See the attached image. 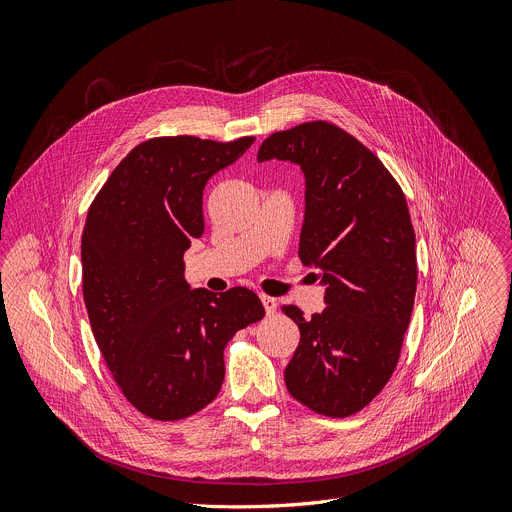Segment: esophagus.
I'll return each mask as SVG.
<instances>
[{
	"mask_svg": "<svg viewBox=\"0 0 512 512\" xmlns=\"http://www.w3.org/2000/svg\"><path fill=\"white\" fill-rule=\"evenodd\" d=\"M260 300H262V304H264V311H266V315H272V313L276 311V300H274L272 296L262 294V296H260Z\"/></svg>",
	"mask_w": 512,
	"mask_h": 512,
	"instance_id": "34e87169",
	"label": "esophagus"
}]
</instances>
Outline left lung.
<instances>
[{
	"instance_id": "obj_1",
	"label": "left lung",
	"mask_w": 512,
	"mask_h": 512,
	"mask_svg": "<svg viewBox=\"0 0 512 512\" xmlns=\"http://www.w3.org/2000/svg\"><path fill=\"white\" fill-rule=\"evenodd\" d=\"M278 159L304 175L298 256L321 270L325 311L284 315L300 343L284 369L294 399L347 418L389 381L410 325L418 266L416 234L401 187L355 137L327 123H302L270 135L258 163Z\"/></svg>"
}]
</instances>
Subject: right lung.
Segmentation results:
<instances>
[{
    "mask_svg": "<svg viewBox=\"0 0 512 512\" xmlns=\"http://www.w3.org/2000/svg\"><path fill=\"white\" fill-rule=\"evenodd\" d=\"M252 143L149 139L88 210L80 244L88 321L117 385L153 420H181L214 401L228 341L264 317L252 290H191L183 276V254L203 234V187Z\"/></svg>",
    "mask_w": 512,
    "mask_h": 512,
    "instance_id": "right-lung-1",
    "label": "right lung"
}]
</instances>
